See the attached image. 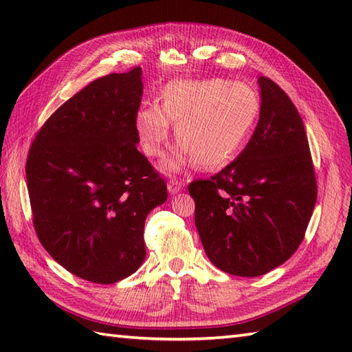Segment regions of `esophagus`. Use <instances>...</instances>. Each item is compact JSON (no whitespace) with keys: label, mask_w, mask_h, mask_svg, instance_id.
I'll return each instance as SVG.
<instances>
[{"label":"esophagus","mask_w":352,"mask_h":352,"mask_svg":"<svg viewBox=\"0 0 352 352\" xmlns=\"http://www.w3.org/2000/svg\"><path fill=\"white\" fill-rule=\"evenodd\" d=\"M184 188V184L182 182H177V180H172L168 183V192L170 195H177L178 192H182Z\"/></svg>","instance_id":"esophagus-1"}]
</instances>
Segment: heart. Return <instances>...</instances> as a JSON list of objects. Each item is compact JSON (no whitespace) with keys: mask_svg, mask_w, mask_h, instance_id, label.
<instances>
[{"mask_svg":"<svg viewBox=\"0 0 352 352\" xmlns=\"http://www.w3.org/2000/svg\"><path fill=\"white\" fill-rule=\"evenodd\" d=\"M260 116V100L252 87L226 78L178 80L162 91L157 104L140 107L134 131L148 157L163 154L170 124L180 142L160 164L164 174H177L195 162L203 169L226 166L248 144Z\"/></svg>","mask_w":352,"mask_h":352,"instance_id":"b5f03b06","label":"heart"}]
</instances>
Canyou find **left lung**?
<instances>
[{
  "instance_id": "obj_1",
  "label": "left lung",
  "mask_w": 352,
  "mask_h": 352,
  "mask_svg": "<svg viewBox=\"0 0 352 352\" xmlns=\"http://www.w3.org/2000/svg\"><path fill=\"white\" fill-rule=\"evenodd\" d=\"M260 118L234 162L190 183L195 226L208 260L258 276L294 256L316 204V178L302 119L283 89L258 78Z\"/></svg>"
}]
</instances>
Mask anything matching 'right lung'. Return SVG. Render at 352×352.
<instances>
[{
	"label": "right lung",
	"instance_id": "obj_1",
	"mask_svg": "<svg viewBox=\"0 0 352 352\" xmlns=\"http://www.w3.org/2000/svg\"><path fill=\"white\" fill-rule=\"evenodd\" d=\"M142 94V68L94 80L51 115L28 153L37 237L58 265L92 283L138 271L146 216L168 199L136 148Z\"/></svg>",
	"mask_w": 352,
	"mask_h": 352
}]
</instances>
